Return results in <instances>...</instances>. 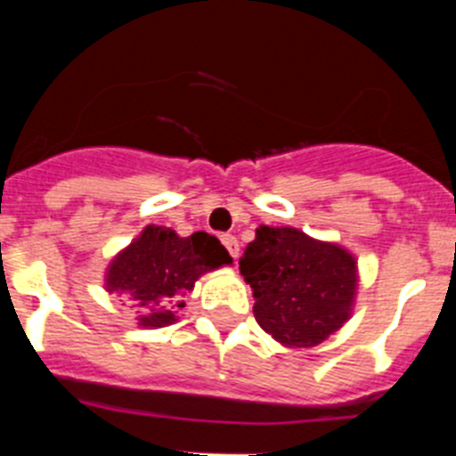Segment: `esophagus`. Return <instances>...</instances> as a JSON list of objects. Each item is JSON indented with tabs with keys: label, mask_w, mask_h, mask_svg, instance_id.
I'll return each mask as SVG.
<instances>
[{
	"label": "esophagus",
	"mask_w": 456,
	"mask_h": 456,
	"mask_svg": "<svg viewBox=\"0 0 456 456\" xmlns=\"http://www.w3.org/2000/svg\"><path fill=\"white\" fill-rule=\"evenodd\" d=\"M221 244L231 253V257H240V241L235 235H221Z\"/></svg>",
	"instance_id": "1"
}]
</instances>
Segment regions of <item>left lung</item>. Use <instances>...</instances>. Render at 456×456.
Returning a JSON list of instances; mask_svg holds the SVG:
<instances>
[{
	"label": "left lung",
	"instance_id": "8db88e82",
	"mask_svg": "<svg viewBox=\"0 0 456 456\" xmlns=\"http://www.w3.org/2000/svg\"><path fill=\"white\" fill-rule=\"evenodd\" d=\"M240 269L253 288L257 324L283 345L315 347L347 322L356 263L336 244L297 228L260 225Z\"/></svg>",
	"mask_w": 456,
	"mask_h": 456
}]
</instances>
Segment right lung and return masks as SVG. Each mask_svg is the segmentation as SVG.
<instances>
[{"instance_id": "obj_1", "label": "right lung", "mask_w": 456, "mask_h": 456, "mask_svg": "<svg viewBox=\"0 0 456 456\" xmlns=\"http://www.w3.org/2000/svg\"><path fill=\"white\" fill-rule=\"evenodd\" d=\"M221 241L208 232L178 237L168 228L148 225L136 241L116 257L107 273L111 292L127 294L146 315L141 326L173 324V308H183L184 294L193 288L200 273L231 265Z\"/></svg>"}]
</instances>
